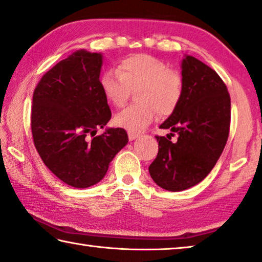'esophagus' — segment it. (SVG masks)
I'll list each match as a JSON object with an SVG mask.
<instances>
[{"label":"esophagus","instance_id":"34e87169","mask_svg":"<svg viewBox=\"0 0 262 262\" xmlns=\"http://www.w3.org/2000/svg\"><path fill=\"white\" fill-rule=\"evenodd\" d=\"M136 138H139V134H138V133H134V132H128V139H129L130 141L135 140Z\"/></svg>","mask_w":262,"mask_h":262}]
</instances>
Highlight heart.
Segmentation results:
<instances>
[{
    "label": "heart",
    "mask_w": 262,
    "mask_h": 262,
    "mask_svg": "<svg viewBox=\"0 0 262 262\" xmlns=\"http://www.w3.org/2000/svg\"><path fill=\"white\" fill-rule=\"evenodd\" d=\"M107 101L121 107L136 91V100L114 116V123L129 132H140L156 118L175 112L183 97V79L159 58L147 53H135L119 60L116 72H105L99 80Z\"/></svg>",
    "instance_id": "1"
}]
</instances>
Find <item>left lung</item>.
I'll return each mask as SVG.
<instances>
[{"label":"left lung","instance_id":"left-lung-1","mask_svg":"<svg viewBox=\"0 0 262 262\" xmlns=\"http://www.w3.org/2000/svg\"><path fill=\"white\" fill-rule=\"evenodd\" d=\"M183 97L175 112L161 124L179 135L155 138L159 152L149 165L155 183L168 191H182L209 175L225 148L231 123V98L218 73L192 56L182 61Z\"/></svg>","mask_w":262,"mask_h":262}]
</instances>
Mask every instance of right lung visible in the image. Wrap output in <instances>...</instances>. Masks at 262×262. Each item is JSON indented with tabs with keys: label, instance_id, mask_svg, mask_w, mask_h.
<instances>
[{
	"label": "right lung",
	"instance_id": "add662e5",
	"mask_svg": "<svg viewBox=\"0 0 262 262\" xmlns=\"http://www.w3.org/2000/svg\"><path fill=\"white\" fill-rule=\"evenodd\" d=\"M101 65L100 53L79 50L41 77L32 97L37 151L59 180L78 189L100 182L128 142L123 128H108L95 136L112 116L99 85Z\"/></svg>",
	"mask_w": 262,
	"mask_h": 262
}]
</instances>
